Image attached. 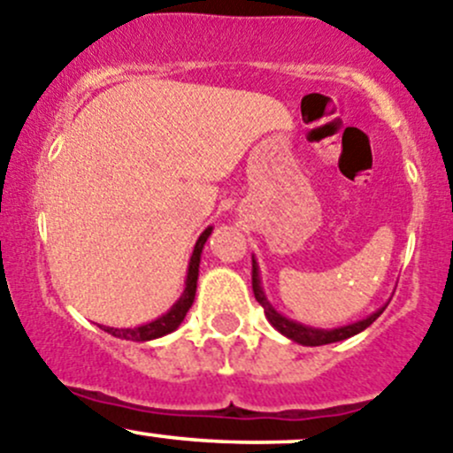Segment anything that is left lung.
Returning a JSON list of instances; mask_svg holds the SVG:
<instances>
[{
    "label": "left lung",
    "instance_id": "obj_1",
    "mask_svg": "<svg viewBox=\"0 0 453 453\" xmlns=\"http://www.w3.org/2000/svg\"><path fill=\"white\" fill-rule=\"evenodd\" d=\"M252 289H254V298L258 300L260 307L265 309V315H267L269 324H272L278 333H282L285 337H289V340L298 342V344L303 346H322V344H333V342L349 340V337L357 335V333H362L364 328H368L370 324L383 313V309L388 307L386 304V307L377 309V311L370 313L368 318L359 319V322L346 324V326H337V328H313V326H307V324H300L296 322V319H289L282 313H278L276 309H273V304L269 303L263 287H260L258 263H256L254 256H252Z\"/></svg>",
    "mask_w": 453,
    "mask_h": 453
}]
</instances>
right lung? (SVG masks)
I'll return each mask as SVG.
<instances>
[{
	"mask_svg": "<svg viewBox=\"0 0 453 453\" xmlns=\"http://www.w3.org/2000/svg\"><path fill=\"white\" fill-rule=\"evenodd\" d=\"M210 234H212V226L205 227V230L201 232L197 243H195L193 256H190V263H188V276H186L184 294L180 296V300H177V303L173 304L166 313L159 315V318L153 319V322L140 324V326H134V328H113V326H100V328H103V331H107L109 335L120 337V340H131V342H150V340H157V337H164V335H168V333L175 331V328L184 322L186 313H188V309L193 307V303H195V294H197L201 250H203L205 241H208Z\"/></svg>",
	"mask_w": 453,
	"mask_h": 453,
	"instance_id": "right-lung-1",
	"label": "right lung"
}]
</instances>
